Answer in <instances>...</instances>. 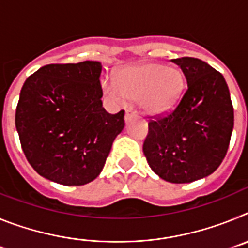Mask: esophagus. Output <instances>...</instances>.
Masks as SVG:
<instances>
[{"label": "esophagus", "mask_w": 248, "mask_h": 248, "mask_svg": "<svg viewBox=\"0 0 248 248\" xmlns=\"http://www.w3.org/2000/svg\"><path fill=\"white\" fill-rule=\"evenodd\" d=\"M138 117L137 111L133 110V109H128V110L125 111V122H130L133 118Z\"/></svg>", "instance_id": "1"}]
</instances>
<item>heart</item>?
I'll return each mask as SVG.
<instances>
[{
    "label": "heart",
    "instance_id": "heart-1",
    "mask_svg": "<svg viewBox=\"0 0 248 248\" xmlns=\"http://www.w3.org/2000/svg\"><path fill=\"white\" fill-rule=\"evenodd\" d=\"M105 91L114 99H141L149 113H165L171 110L180 99L184 74L179 68L145 63L124 68L118 74L117 87L107 84Z\"/></svg>",
    "mask_w": 248,
    "mask_h": 248
}]
</instances>
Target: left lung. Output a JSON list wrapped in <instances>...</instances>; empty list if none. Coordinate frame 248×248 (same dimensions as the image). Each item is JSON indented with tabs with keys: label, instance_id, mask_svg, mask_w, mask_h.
I'll return each instance as SVG.
<instances>
[{
	"label": "left lung",
	"instance_id": "left-lung-1",
	"mask_svg": "<svg viewBox=\"0 0 248 248\" xmlns=\"http://www.w3.org/2000/svg\"><path fill=\"white\" fill-rule=\"evenodd\" d=\"M186 78L168 114L149 122L143 151L149 166L174 184L209 176L222 163L233 129V107L222 74L199 58L171 59Z\"/></svg>",
	"mask_w": 248,
	"mask_h": 248
}]
</instances>
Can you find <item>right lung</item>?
<instances>
[{
    "mask_svg": "<svg viewBox=\"0 0 248 248\" xmlns=\"http://www.w3.org/2000/svg\"><path fill=\"white\" fill-rule=\"evenodd\" d=\"M100 73L95 61L47 64L22 87L16 108L22 150L48 180L65 186L93 181L124 129V110L103 108Z\"/></svg>",
    "mask_w": 248,
    "mask_h": 248,
    "instance_id": "1",
    "label": "right lung"
}]
</instances>
